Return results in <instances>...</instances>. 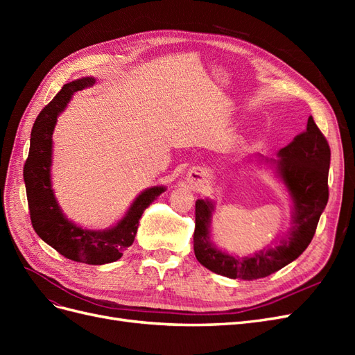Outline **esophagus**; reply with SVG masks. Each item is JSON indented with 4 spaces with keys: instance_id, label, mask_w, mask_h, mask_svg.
I'll use <instances>...</instances> for the list:
<instances>
[{
    "instance_id": "34e87169",
    "label": "esophagus",
    "mask_w": 355,
    "mask_h": 355,
    "mask_svg": "<svg viewBox=\"0 0 355 355\" xmlns=\"http://www.w3.org/2000/svg\"><path fill=\"white\" fill-rule=\"evenodd\" d=\"M189 182L194 188H201L206 184V171L200 167H194L189 171Z\"/></svg>"
}]
</instances>
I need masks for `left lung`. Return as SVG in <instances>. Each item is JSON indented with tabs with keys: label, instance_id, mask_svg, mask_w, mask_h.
I'll return each mask as SVG.
<instances>
[{
	"label": "left lung",
	"instance_id": "obj_1",
	"mask_svg": "<svg viewBox=\"0 0 355 355\" xmlns=\"http://www.w3.org/2000/svg\"><path fill=\"white\" fill-rule=\"evenodd\" d=\"M278 155L280 159L275 161L277 171L293 200V230L275 249L241 259L211 245L209 223L213 204L207 200H197L194 252L198 262L207 270L241 280L263 278L295 261L313 240L329 200L330 167V146L313 116L308 118L306 130L295 136L292 142L280 149Z\"/></svg>",
	"mask_w": 355,
	"mask_h": 355
}]
</instances>
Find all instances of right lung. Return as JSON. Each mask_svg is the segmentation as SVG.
<instances>
[{
	"instance_id": "add662e5",
	"label": "right lung",
	"mask_w": 355,
	"mask_h": 355,
	"mask_svg": "<svg viewBox=\"0 0 355 355\" xmlns=\"http://www.w3.org/2000/svg\"><path fill=\"white\" fill-rule=\"evenodd\" d=\"M92 84H94V78L90 77L65 84L55 99L38 114L32 125L29 154L24 166V179L31 222L38 237L71 261L103 265L120 259L127 247L133 244L142 213L161 192H164V188L154 187L144 191L135 200L125 216L111 230H83L63 216L53 196L50 182L51 136L58 115L65 110L71 96Z\"/></svg>"
}]
</instances>
